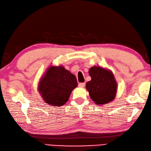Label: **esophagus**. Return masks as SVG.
<instances>
[{"label": "esophagus", "mask_w": 151, "mask_h": 151, "mask_svg": "<svg viewBox=\"0 0 151 151\" xmlns=\"http://www.w3.org/2000/svg\"><path fill=\"white\" fill-rule=\"evenodd\" d=\"M85 85V83H79L78 84V86H79V87H84Z\"/></svg>", "instance_id": "34e87169"}]
</instances>
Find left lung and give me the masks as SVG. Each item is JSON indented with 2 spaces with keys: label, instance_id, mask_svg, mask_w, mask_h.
Masks as SVG:
<instances>
[{
  "label": "left lung",
  "instance_id": "8db88e82",
  "mask_svg": "<svg viewBox=\"0 0 151 151\" xmlns=\"http://www.w3.org/2000/svg\"><path fill=\"white\" fill-rule=\"evenodd\" d=\"M89 74L91 79L86 83V89L92 101L102 106L114 100L118 83L112 71L94 66L89 69Z\"/></svg>",
  "mask_w": 151,
  "mask_h": 151
}]
</instances>
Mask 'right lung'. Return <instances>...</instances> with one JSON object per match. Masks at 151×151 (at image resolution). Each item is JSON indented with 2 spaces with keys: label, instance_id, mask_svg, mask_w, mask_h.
Segmentation results:
<instances>
[{
  "label": "right lung",
  "instance_id": "obj_1",
  "mask_svg": "<svg viewBox=\"0 0 151 151\" xmlns=\"http://www.w3.org/2000/svg\"><path fill=\"white\" fill-rule=\"evenodd\" d=\"M78 86L76 76L60 66H50L38 84V91L44 101L51 106H62Z\"/></svg>",
  "mask_w": 151,
  "mask_h": 151
}]
</instances>
